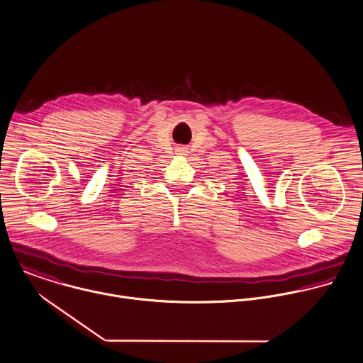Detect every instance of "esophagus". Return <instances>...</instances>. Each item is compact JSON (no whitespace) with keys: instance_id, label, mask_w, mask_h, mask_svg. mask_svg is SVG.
<instances>
[{"instance_id":"1","label":"esophagus","mask_w":363,"mask_h":363,"mask_svg":"<svg viewBox=\"0 0 363 363\" xmlns=\"http://www.w3.org/2000/svg\"><path fill=\"white\" fill-rule=\"evenodd\" d=\"M177 150H178V152H179V154H185L188 148H186V147H179V148H177Z\"/></svg>"}]
</instances>
